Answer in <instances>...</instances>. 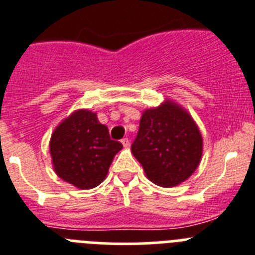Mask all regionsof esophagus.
Masks as SVG:
<instances>
[{
  "label": "esophagus",
  "mask_w": 255,
  "mask_h": 255,
  "mask_svg": "<svg viewBox=\"0 0 255 255\" xmlns=\"http://www.w3.org/2000/svg\"><path fill=\"white\" fill-rule=\"evenodd\" d=\"M121 142L123 143V146H125V147H128V146H129V140H128L127 137H126V138H122Z\"/></svg>",
  "instance_id": "esophagus-1"
}]
</instances>
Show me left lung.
<instances>
[{"mask_svg":"<svg viewBox=\"0 0 255 255\" xmlns=\"http://www.w3.org/2000/svg\"><path fill=\"white\" fill-rule=\"evenodd\" d=\"M130 149L150 181L161 187H173L198 168L203 138L191 115L167 101L143 112Z\"/></svg>","mask_w":255,"mask_h":255,"instance_id":"8db88e82","label":"left lung"}]
</instances>
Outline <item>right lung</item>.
Returning <instances> with one entry per match:
<instances>
[{
  "label": "right lung",
  "instance_id": "right-lung-1",
  "mask_svg": "<svg viewBox=\"0 0 255 255\" xmlns=\"http://www.w3.org/2000/svg\"><path fill=\"white\" fill-rule=\"evenodd\" d=\"M123 147L88 110L61 122L51 136L50 152L56 174L78 189H94L105 180L114 155Z\"/></svg>",
  "mask_w": 255,
  "mask_h": 255
}]
</instances>
